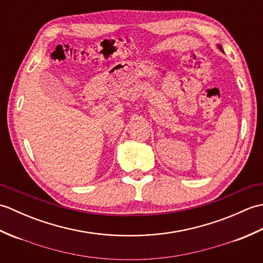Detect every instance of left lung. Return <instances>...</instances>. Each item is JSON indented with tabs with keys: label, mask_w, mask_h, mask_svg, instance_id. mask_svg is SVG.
Wrapping results in <instances>:
<instances>
[{
	"label": "left lung",
	"mask_w": 263,
	"mask_h": 263,
	"mask_svg": "<svg viewBox=\"0 0 263 263\" xmlns=\"http://www.w3.org/2000/svg\"><path fill=\"white\" fill-rule=\"evenodd\" d=\"M217 46H218V48H219V49H220V51H221V52H222V47H221V46H220V45H217Z\"/></svg>",
	"instance_id": "obj_1"
}]
</instances>
